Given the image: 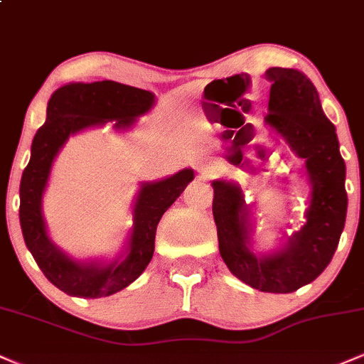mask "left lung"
<instances>
[{
	"label": "left lung",
	"instance_id": "8db88e82",
	"mask_svg": "<svg viewBox=\"0 0 364 364\" xmlns=\"http://www.w3.org/2000/svg\"><path fill=\"white\" fill-rule=\"evenodd\" d=\"M265 78L272 83L267 123L306 161L311 185L306 223L281 252L257 257L250 252V208L240 186L212 183V214L228 269L253 289L282 294L315 281L336 253L348 212L346 164L313 83L291 68H269Z\"/></svg>",
	"mask_w": 364,
	"mask_h": 364
}]
</instances>
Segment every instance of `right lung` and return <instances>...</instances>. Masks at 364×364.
<instances>
[{"label":"right lung","mask_w":364,"mask_h":364,"mask_svg":"<svg viewBox=\"0 0 364 364\" xmlns=\"http://www.w3.org/2000/svg\"><path fill=\"white\" fill-rule=\"evenodd\" d=\"M154 104L152 92L102 80L70 83L51 95L48 118L32 140V156L20 181V225L28 252L58 289L78 298H102L132 284L152 260L157 224L193 179V171L157 183H144L133 208V231L124 260L109 265L80 263L61 253L46 232L41 200L51 164L70 135L89 127L116 121V128L132 127L136 116Z\"/></svg>","instance_id":"add662e5"}]
</instances>
